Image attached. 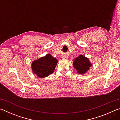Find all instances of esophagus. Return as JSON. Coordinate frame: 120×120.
<instances>
[{"instance_id": "34e87169", "label": "esophagus", "mask_w": 120, "mask_h": 120, "mask_svg": "<svg viewBox=\"0 0 120 120\" xmlns=\"http://www.w3.org/2000/svg\"><path fill=\"white\" fill-rule=\"evenodd\" d=\"M62 58H63V59H67V56H63V57H62Z\"/></svg>"}]
</instances>
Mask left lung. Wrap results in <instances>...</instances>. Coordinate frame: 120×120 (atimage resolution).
Returning a JSON list of instances; mask_svg holds the SVG:
<instances>
[{
    "label": "left lung",
    "mask_w": 120,
    "mask_h": 120,
    "mask_svg": "<svg viewBox=\"0 0 120 120\" xmlns=\"http://www.w3.org/2000/svg\"><path fill=\"white\" fill-rule=\"evenodd\" d=\"M73 66L77 71V73L79 74H84L88 71L92 64L88 58L84 56L80 55L75 58L73 62Z\"/></svg>",
    "instance_id": "8db88e82"
}]
</instances>
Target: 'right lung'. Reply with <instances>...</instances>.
<instances>
[{
    "mask_svg": "<svg viewBox=\"0 0 120 120\" xmlns=\"http://www.w3.org/2000/svg\"><path fill=\"white\" fill-rule=\"evenodd\" d=\"M58 60L50 54L42 56L32 63V69L34 74L40 78H44L54 72Z\"/></svg>",
    "mask_w": 120,
    "mask_h": 120,
    "instance_id": "right-lung-1",
    "label": "right lung"
}]
</instances>
